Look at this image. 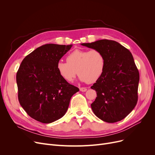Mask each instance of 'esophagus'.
<instances>
[{"label": "esophagus", "mask_w": 155, "mask_h": 155, "mask_svg": "<svg viewBox=\"0 0 155 155\" xmlns=\"http://www.w3.org/2000/svg\"><path fill=\"white\" fill-rule=\"evenodd\" d=\"M80 91L81 92H85V91H87V88L85 87H80Z\"/></svg>", "instance_id": "34e87169"}]
</instances>
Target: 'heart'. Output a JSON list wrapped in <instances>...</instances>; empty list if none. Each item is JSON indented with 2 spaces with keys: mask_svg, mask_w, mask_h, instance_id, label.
Instances as JSON below:
<instances>
[{
  "mask_svg": "<svg viewBox=\"0 0 155 155\" xmlns=\"http://www.w3.org/2000/svg\"><path fill=\"white\" fill-rule=\"evenodd\" d=\"M67 61L58 62L56 68L60 75L68 82H73L77 73L82 82H95L103 74L105 66L103 53L97 49H77L68 54Z\"/></svg>",
  "mask_w": 155,
  "mask_h": 155,
  "instance_id": "1",
  "label": "heart"
}]
</instances>
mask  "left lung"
Segmentation results:
<instances>
[{
    "label": "left lung",
    "instance_id": "left-lung-1",
    "mask_svg": "<svg viewBox=\"0 0 155 155\" xmlns=\"http://www.w3.org/2000/svg\"><path fill=\"white\" fill-rule=\"evenodd\" d=\"M81 45L100 50L105 58L103 74L91 87L97 96L91 104L95 115L109 123L124 119L135 107L138 98L140 73L131 53L112 40Z\"/></svg>",
    "mask_w": 155,
    "mask_h": 155
}]
</instances>
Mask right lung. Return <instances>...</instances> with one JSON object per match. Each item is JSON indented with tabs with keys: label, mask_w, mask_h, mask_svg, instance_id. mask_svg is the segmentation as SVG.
Instances as JSON below:
<instances>
[{
	"label": "right lung",
	"mask_w": 155,
	"mask_h": 155,
	"mask_svg": "<svg viewBox=\"0 0 155 155\" xmlns=\"http://www.w3.org/2000/svg\"><path fill=\"white\" fill-rule=\"evenodd\" d=\"M72 45L46 44L24 58L16 75L18 99L28 114L48 124L61 118L79 88L64 80L56 65Z\"/></svg>",
	"instance_id": "add662e5"
}]
</instances>
